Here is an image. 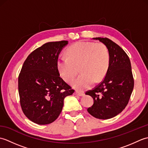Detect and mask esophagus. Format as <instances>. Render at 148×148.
Segmentation results:
<instances>
[{
	"instance_id": "1",
	"label": "esophagus",
	"mask_w": 148,
	"mask_h": 148,
	"mask_svg": "<svg viewBox=\"0 0 148 148\" xmlns=\"http://www.w3.org/2000/svg\"><path fill=\"white\" fill-rule=\"evenodd\" d=\"M75 94H76V95L79 96V97L84 95V93L83 92H81V91H78V90H76V92H75Z\"/></svg>"
}]
</instances>
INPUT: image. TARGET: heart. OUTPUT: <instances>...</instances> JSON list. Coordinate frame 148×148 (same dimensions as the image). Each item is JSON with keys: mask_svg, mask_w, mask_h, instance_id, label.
<instances>
[{"mask_svg": "<svg viewBox=\"0 0 148 148\" xmlns=\"http://www.w3.org/2000/svg\"><path fill=\"white\" fill-rule=\"evenodd\" d=\"M67 56H59L57 68L62 77L71 82L77 76L80 68L82 73L72 83L77 89H86L94 81L102 80L108 70L110 56L107 47L102 43L79 41L66 51Z\"/></svg>", "mask_w": 148, "mask_h": 148, "instance_id": "1", "label": "heart"}]
</instances>
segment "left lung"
<instances>
[{"mask_svg": "<svg viewBox=\"0 0 148 148\" xmlns=\"http://www.w3.org/2000/svg\"><path fill=\"white\" fill-rule=\"evenodd\" d=\"M106 46L110 56L108 70L101 83L86 95L93 99L87 109L93 117L107 119L119 114L129 101L134 85L129 57L120 46L108 38L95 37Z\"/></svg>", "mask_w": 148, "mask_h": 148, "instance_id": "left-lung-1", "label": "left lung"}]
</instances>
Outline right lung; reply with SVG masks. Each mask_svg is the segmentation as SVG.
I'll return each mask as SVG.
<instances>
[{
  "label": "right lung",
  "instance_id": "1",
  "mask_svg": "<svg viewBox=\"0 0 148 148\" xmlns=\"http://www.w3.org/2000/svg\"><path fill=\"white\" fill-rule=\"evenodd\" d=\"M67 40L47 42L24 62L18 77V92L24 114L38 125L51 123L59 116L65 97L74 90L60 76L57 60Z\"/></svg>",
  "mask_w": 148,
  "mask_h": 148
}]
</instances>
